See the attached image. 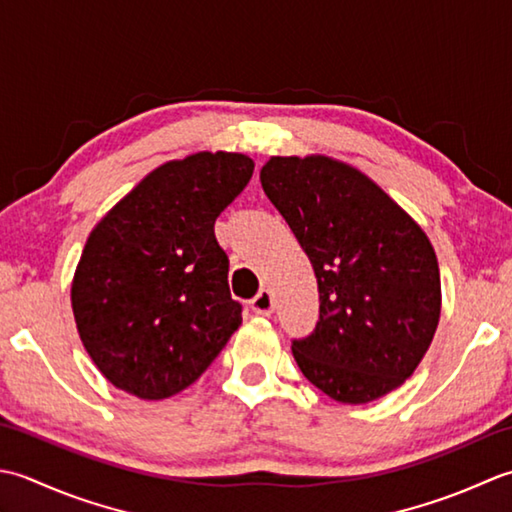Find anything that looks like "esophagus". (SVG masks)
Masks as SVG:
<instances>
[{
    "label": "esophagus",
    "instance_id": "esophagus-1",
    "mask_svg": "<svg viewBox=\"0 0 512 512\" xmlns=\"http://www.w3.org/2000/svg\"><path fill=\"white\" fill-rule=\"evenodd\" d=\"M252 309L258 316H269L274 311V296H271L269 289H260L252 300Z\"/></svg>",
    "mask_w": 512,
    "mask_h": 512
}]
</instances>
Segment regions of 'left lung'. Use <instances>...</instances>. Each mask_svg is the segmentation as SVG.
Masks as SVG:
<instances>
[{"mask_svg":"<svg viewBox=\"0 0 512 512\" xmlns=\"http://www.w3.org/2000/svg\"><path fill=\"white\" fill-rule=\"evenodd\" d=\"M260 183L318 278L316 329L291 340L302 375L344 404L398 389L440 322L429 238L369 176L327 156H271Z\"/></svg>","mask_w":512,"mask_h":512,"instance_id":"8db88e82","label":"left lung"}]
</instances>
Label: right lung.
Instances as JSON below:
<instances>
[{
	"mask_svg": "<svg viewBox=\"0 0 512 512\" xmlns=\"http://www.w3.org/2000/svg\"><path fill=\"white\" fill-rule=\"evenodd\" d=\"M254 161L198 152L150 172L92 229L72 280L83 347L117 389L163 400L198 380L241 327L218 214Z\"/></svg>",
	"mask_w": 512,
	"mask_h": 512,
	"instance_id": "add662e5",
	"label": "right lung"
}]
</instances>
